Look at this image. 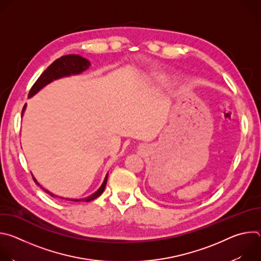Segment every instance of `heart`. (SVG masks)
<instances>
[{"mask_svg":"<svg viewBox=\"0 0 261 261\" xmlns=\"http://www.w3.org/2000/svg\"><path fill=\"white\" fill-rule=\"evenodd\" d=\"M159 81H160V80H159Z\"/></svg>","mask_w":261,"mask_h":261,"instance_id":"1","label":"heart"}]
</instances>
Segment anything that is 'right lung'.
Masks as SVG:
<instances>
[{
	"mask_svg": "<svg viewBox=\"0 0 261 261\" xmlns=\"http://www.w3.org/2000/svg\"><path fill=\"white\" fill-rule=\"evenodd\" d=\"M90 66H91V63L87 59H85V58H83L81 56H77V55H67V56L61 57L60 59L56 60L51 65H49L46 68V70L39 76V79L36 81V83L33 85V87L31 88V90L29 92V97L34 96L37 92H39L43 87H45L49 83L54 82L55 80H58V79H61V77H64V76L73 75V74H80V73L84 72L85 70H87ZM24 109H25V104H24V106L22 108L21 116L23 115ZM32 176H33V174H32ZM107 176H108V174H106V176L104 178V181L101 185V187L94 194H92L91 196H89L87 198H82V199H69V198H66V200H71V201H87V202H89L91 200H94L95 198L99 197L103 193V191L105 189L106 182H107ZM33 179H34V181L37 185L40 186V188L43 189L47 194H49L53 197L57 196V195L53 194L51 192H49L48 190L44 189L42 186L38 181H37V179L34 176H33ZM60 198H62V197H60Z\"/></svg>",
	"mask_w": 261,
	"mask_h": 261,
	"instance_id": "obj_1",
	"label": "right lung"
}]
</instances>
